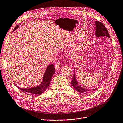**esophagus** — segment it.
<instances>
[{
    "label": "esophagus",
    "instance_id": "1",
    "mask_svg": "<svg viewBox=\"0 0 123 123\" xmlns=\"http://www.w3.org/2000/svg\"><path fill=\"white\" fill-rule=\"evenodd\" d=\"M61 62L60 61H57L56 63V64H55V69H59L60 68H61Z\"/></svg>",
    "mask_w": 123,
    "mask_h": 123
}]
</instances>
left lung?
<instances>
[{"label": "left lung", "instance_id": "obj_1", "mask_svg": "<svg viewBox=\"0 0 123 123\" xmlns=\"http://www.w3.org/2000/svg\"><path fill=\"white\" fill-rule=\"evenodd\" d=\"M96 31L95 32L96 36L97 37H110V35L108 33V30L105 25L100 22L96 21ZM71 85L78 92L80 93H86L87 94L91 91L92 90L90 89H86L83 87H81L80 86H79L77 84L76 81L75 72L73 74V77L72 80L71 81Z\"/></svg>", "mask_w": 123, "mask_h": 123}]
</instances>
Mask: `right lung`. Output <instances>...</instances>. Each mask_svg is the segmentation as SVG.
Wrapping results in <instances>:
<instances>
[{"label":"right lung","mask_w":123,"mask_h":123,"mask_svg":"<svg viewBox=\"0 0 123 123\" xmlns=\"http://www.w3.org/2000/svg\"><path fill=\"white\" fill-rule=\"evenodd\" d=\"M19 25H17L14 29V30L18 27ZM55 73L54 66L53 64L49 65L46 69L44 76L43 77V81L42 83L36 87L29 88V89H23L19 87H17L18 89L23 91L25 92L28 94H35V95H41L43 93L50 85L51 80L53 75Z\"/></svg>","instance_id":"1"}]
</instances>
